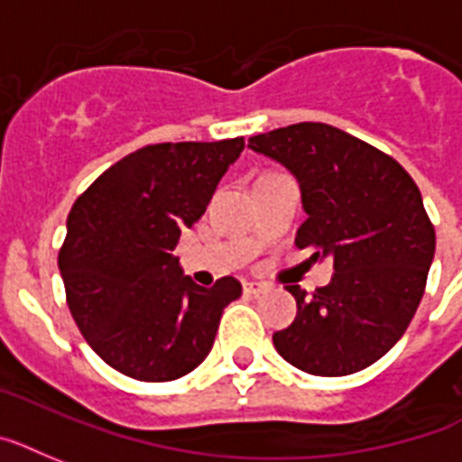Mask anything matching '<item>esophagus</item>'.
Segmentation results:
<instances>
[{"label":"esophagus","instance_id":"esophagus-1","mask_svg":"<svg viewBox=\"0 0 462 462\" xmlns=\"http://www.w3.org/2000/svg\"><path fill=\"white\" fill-rule=\"evenodd\" d=\"M244 291H246V294L258 296V294H263V291H268V284L254 282V280H249V282H244Z\"/></svg>","mask_w":462,"mask_h":462}]
</instances>
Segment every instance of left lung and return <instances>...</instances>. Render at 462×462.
Here are the masks:
<instances>
[{
  "mask_svg": "<svg viewBox=\"0 0 462 462\" xmlns=\"http://www.w3.org/2000/svg\"><path fill=\"white\" fill-rule=\"evenodd\" d=\"M301 187L309 218L296 246L332 256L313 296L290 284L296 318L273 335L277 354L309 374L341 377L380 361L413 320L434 258V227L403 168L354 134L296 123L249 137Z\"/></svg>",
  "mask_w": 462,
  "mask_h": 462,
  "instance_id": "8db88e82",
  "label": "left lung"
}]
</instances>
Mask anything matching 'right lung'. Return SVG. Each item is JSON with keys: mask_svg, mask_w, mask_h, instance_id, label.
Here are the masks:
<instances>
[{"mask_svg": "<svg viewBox=\"0 0 462 462\" xmlns=\"http://www.w3.org/2000/svg\"><path fill=\"white\" fill-rule=\"evenodd\" d=\"M242 137L152 144L101 172L73 204L59 251L75 325L101 361L140 382H171L204 361L235 277L199 287L172 256L180 235L239 159Z\"/></svg>", "mask_w": 462, "mask_h": 462, "instance_id": "add662e5", "label": "right lung"}]
</instances>
